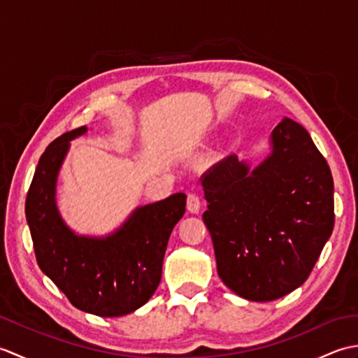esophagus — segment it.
I'll return each mask as SVG.
<instances>
[{"instance_id": "esophagus-1", "label": "esophagus", "mask_w": 358, "mask_h": 358, "mask_svg": "<svg viewBox=\"0 0 358 358\" xmlns=\"http://www.w3.org/2000/svg\"><path fill=\"white\" fill-rule=\"evenodd\" d=\"M200 206H201V203H200L199 196H196L195 194H189L187 195V210L191 212V214H199Z\"/></svg>"}]
</instances>
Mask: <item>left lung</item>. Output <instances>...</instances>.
I'll return each instance as SVG.
<instances>
[{
	"mask_svg": "<svg viewBox=\"0 0 358 358\" xmlns=\"http://www.w3.org/2000/svg\"><path fill=\"white\" fill-rule=\"evenodd\" d=\"M217 272L237 295L277 300L308 280L334 229V181L308 131L283 118L271 154L226 157L201 175Z\"/></svg>",
	"mask_w": 358,
	"mask_h": 358,
	"instance_id": "left-lung-1",
	"label": "left lung"
}]
</instances>
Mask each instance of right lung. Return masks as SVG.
<instances>
[{
  "mask_svg": "<svg viewBox=\"0 0 358 358\" xmlns=\"http://www.w3.org/2000/svg\"><path fill=\"white\" fill-rule=\"evenodd\" d=\"M81 126L44 150L26 199V218L40 269L75 308L100 317L131 314L148 303L162 280L163 258L173 226L186 212V195L136 208L108 237L77 235L59 215L58 172Z\"/></svg>",
  "mask_w": 358,
  "mask_h": 358,
  "instance_id": "obj_1",
  "label": "right lung"
}]
</instances>
